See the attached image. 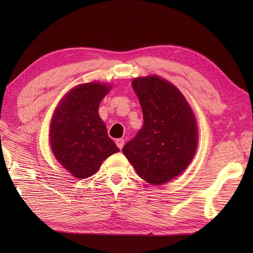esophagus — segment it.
I'll use <instances>...</instances> for the list:
<instances>
[{
	"mask_svg": "<svg viewBox=\"0 0 253 253\" xmlns=\"http://www.w3.org/2000/svg\"><path fill=\"white\" fill-rule=\"evenodd\" d=\"M116 146L120 148V149H122L123 147H124V144H125V140H124L123 138H118V139H116Z\"/></svg>",
	"mask_w": 253,
	"mask_h": 253,
	"instance_id": "1",
	"label": "esophagus"
}]
</instances>
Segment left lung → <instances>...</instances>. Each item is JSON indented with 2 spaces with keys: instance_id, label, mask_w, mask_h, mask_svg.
<instances>
[{
  "instance_id": "left-lung-1",
  "label": "left lung",
  "mask_w": 253,
  "mask_h": 253,
  "mask_svg": "<svg viewBox=\"0 0 253 253\" xmlns=\"http://www.w3.org/2000/svg\"><path fill=\"white\" fill-rule=\"evenodd\" d=\"M143 126L123 148L142 179L162 185L190 164L198 144V128L180 91L158 76L135 78Z\"/></svg>"
}]
</instances>
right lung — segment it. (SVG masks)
Here are the masks:
<instances>
[{"mask_svg":"<svg viewBox=\"0 0 253 253\" xmlns=\"http://www.w3.org/2000/svg\"><path fill=\"white\" fill-rule=\"evenodd\" d=\"M109 91L110 87L96 83L79 84L64 96L53 114L52 152L77 178L93 175L106 158L120 151L98 113Z\"/></svg>","mask_w":253,"mask_h":253,"instance_id":"add662e5","label":"right lung"}]
</instances>
